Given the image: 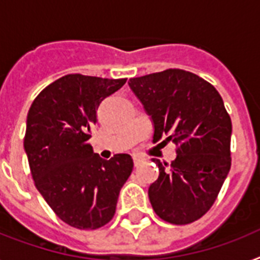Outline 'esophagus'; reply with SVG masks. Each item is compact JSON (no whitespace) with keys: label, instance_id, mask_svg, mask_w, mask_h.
<instances>
[{"label":"esophagus","instance_id":"1","mask_svg":"<svg viewBox=\"0 0 260 260\" xmlns=\"http://www.w3.org/2000/svg\"><path fill=\"white\" fill-rule=\"evenodd\" d=\"M143 162V159L142 158H134V165L135 166H139L140 163Z\"/></svg>","mask_w":260,"mask_h":260}]
</instances>
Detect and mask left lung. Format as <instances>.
<instances>
[{
	"label": "left lung",
	"instance_id": "left-lung-1",
	"mask_svg": "<svg viewBox=\"0 0 260 260\" xmlns=\"http://www.w3.org/2000/svg\"><path fill=\"white\" fill-rule=\"evenodd\" d=\"M128 85L152 120V142L177 146L170 165L152 159L159 167L148 189L152 209L175 225L196 221L213 205L231 169L232 122L221 95L179 69L131 78Z\"/></svg>",
	"mask_w": 260,
	"mask_h": 260
}]
</instances>
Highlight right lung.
Instances as JSON below:
<instances>
[{
    "instance_id": "1",
    "label": "right lung",
    "mask_w": 260,
    "mask_h": 260,
    "mask_svg": "<svg viewBox=\"0 0 260 260\" xmlns=\"http://www.w3.org/2000/svg\"><path fill=\"white\" fill-rule=\"evenodd\" d=\"M125 82L64 75L40 91L26 116L24 150L36 189L62 221L78 230H97L113 218L134 169L131 155L105 160L87 143L98 106Z\"/></svg>"
}]
</instances>
